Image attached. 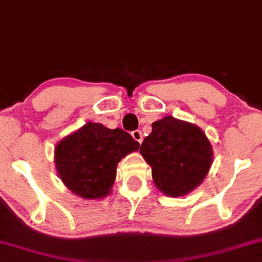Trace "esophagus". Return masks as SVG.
<instances>
[{
	"label": "esophagus",
	"instance_id": "obj_1",
	"mask_svg": "<svg viewBox=\"0 0 262 262\" xmlns=\"http://www.w3.org/2000/svg\"><path fill=\"white\" fill-rule=\"evenodd\" d=\"M132 136H133V139H134L135 141H138L139 143L142 142L143 135H142V132H141V130H134V132H132Z\"/></svg>",
	"mask_w": 262,
	"mask_h": 262
}]
</instances>
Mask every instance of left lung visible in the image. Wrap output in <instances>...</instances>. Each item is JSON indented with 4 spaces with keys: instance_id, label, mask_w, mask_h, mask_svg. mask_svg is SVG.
I'll return each mask as SVG.
<instances>
[{
    "instance_id": "8db88e82",
    "label": "left lung",
    "mask_w": 262,
    "mask_h": 262,
    "mask_svg": "<svg viewBox=\"0 0 262 262\" xmlns=\"http://www.w3.org/2000/svg\"><path fill=\"white\" fill-rule=\"evenodd\" d=\"M152 180L168 196H184L202 183L212 163V148L197 126L172 116L155 121L140 147Z\"/></svg>"
}]
</instances>
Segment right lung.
<instances>
[{"mask_svg":"<svg viewBox=\"0 0 262 262\" xmlns=\"http://www.w3.org/2000/svg\"><path fill=\"white\" fill-rule=\"evenodd\" d=\"M139 147L138 141L121 128L108 129L101 123L89 122L57 144L58 175L78 196L102 198L111 192L116 165Z\"/></svg>","mask_w":262,"mask_h":262,"instance_id":"1","label":"right lung"}]
</instances>
